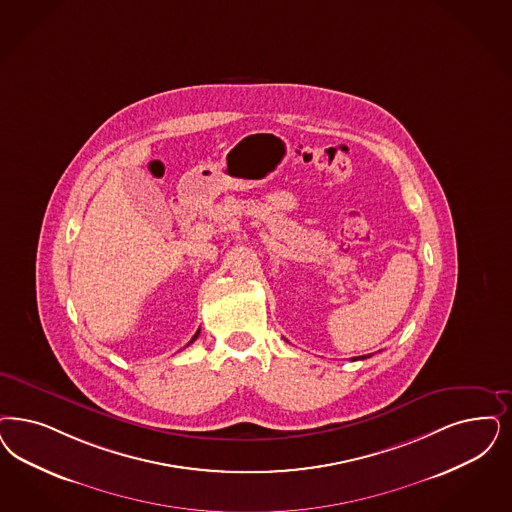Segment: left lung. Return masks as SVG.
Returning <instances> with one entry per match:
<instances>
[{
	"label": "left lung",
	"mask_w": 512,
	"mask_h": 512,
	"mask_svg": "<svg viewBox=\"0 0 512 512\" xmlns=\"http://www.w3.org/2000/svg\"><path fill=\"white\" fill-rule=\"evenodd\" d=\"M367 357H371V355H361V357H353V361H357V359H367Z\"/></svg>",
	"instance_id": "left-lung-1"
}]
</instances>
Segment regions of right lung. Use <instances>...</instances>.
Masks as SVG:
<instances>
[{"mask_svg":"<svg viewBox=\"0 0 512 512\" xmlns=\"http://www.w3.org/2000/svg\"><path fill=\"white\" fill-rule=\"evenodd\" d=\"M198 333H200V331H196V335L191 338V342H189V344H193L194 340H196V336H198Z\"/></svg>","mask_w":512,"mask_h":512,"instance_id":"right-lung-1","label":"right lung"}]
</instances>
